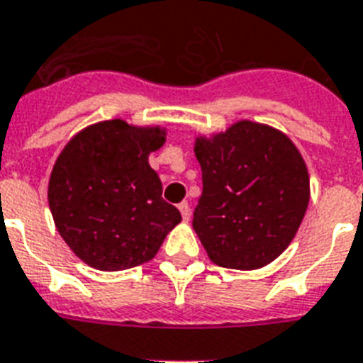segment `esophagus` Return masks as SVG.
I'll return each instance as SVG.
<instances>
[{"label": "esophagus", "mask_w": 363, "mask_h": 363, "mask_svg": "<svg viewBox=\"0 0 363 363\" xmlns=\"http://www.w3.org/2000/svg\"><path fill=\"white\" fill-rule=\"evenodd\" d=\"M178 208H179V212H182V216H184V220H189L191 218L189 204H187V202H179Z\"/></svg>", "instance_id": "1"}]
</instances>
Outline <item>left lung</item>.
<instances>
[{
    "instance_id": "8db88e82",
    "label": "left lung",
    "mask_w": 363,
    "mask_h": 363,
    "mask_svg": "<svg viewBox=\"0 0 363 363\" xmlns=\"http://www.w3.org/2000/svg\"><path fill=\"white\" fill-rule=\"evenodd\" d=\"M202 195L193 229L220 267L252 271L288 248L308 204V174L288 136L240 121L196 140Z\"/></svg>"
}]
</instances>
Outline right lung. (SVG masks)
<instances>
[{
  "label": "right lung",
  "mask_w": 363,
  "mask_h": 363,
  "mask_svg": "<svg viewBox=\"0 0 363 363\" xmlns=\"http://www.w3.org/2000/svg\"><path fill=\"white\" fill-rule=\"evenodd\" d=\"M162 143L161 128L113 119L79 132L60 153L49 206L60 237L86 265L100 271L142 265L182 221L147 162Z\"/></svg>",
  "instance_id": "obj_1"
}]
</instances>
